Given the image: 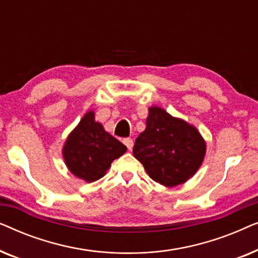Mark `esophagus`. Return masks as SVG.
<instances>
[{"label":"esophagus","mask_w":258,"mask_h":258,"mask_svg":"<svg viewBox=\"0 0 258 258\" xmlns=\"http://www.w3.org/2000/svg\"><path fill=\"white\" fill-rule=\"evenodd\" d=\"M123 143H124V146L128 148V150H132L133 149V146H134V142L132 139H124L123 140Z\"/></svg>","instance_id":"1"}]
</instances>
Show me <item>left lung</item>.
<instances>
[{
  "label": "left lung",
  "mask_w": 258,
  "mask_h": 258,
  "mask_svg": "<svg viewBox=\"0 0 258 258\" xmlns=\"http://www.w3.org/2000/svg\"><path fill=\"white\" fill-rule=\"evenodd\" d=\"M133 154L155 182L176 186L195 175L206 155V142L194 125L164 109L149 108L147 126Z\"/></svg>",
  "instance_id": "left-lung-1"
}]
</instances>
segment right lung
<instances>
[{
  "label": "right lung",
  "instance_id": "obj_1",
  "mask_svg": "<svg viewBox=\"0 0 258 258\" xmlns=\"http://www.w3.org/2000/svg\"><path fill=\"white\" fill-rule=\"evenodd\" d=\"M125 151L124 144L95 121L94 111H88L67 139L63 157L72 174L86 182H95Z\"/></svg>",
  "mask_w": 258,
  "mask_h": 258
}]
</instances>
